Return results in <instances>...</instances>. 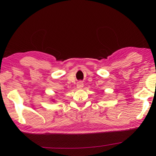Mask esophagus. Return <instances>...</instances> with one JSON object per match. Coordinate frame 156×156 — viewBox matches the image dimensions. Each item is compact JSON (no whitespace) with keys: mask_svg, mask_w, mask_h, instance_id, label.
Returning a JSON list of instances; mask_svg holds the SVG:
<instances>
[{"mask_svg":"<svg viewBox=\"0 0 156 156\" xmlns=\"http://www.w3.org/2000/svg\"><path fill=\"white\" fill-rule=\"evenodd\" d=\"M77 87H78V88H80V89L83 87V82H81V81L78 82V83H77Z\"/></svg>","mask_w":156,"mask_h":156,"instance_id":"34e87169","label":"esophagus"}]
</instances>
